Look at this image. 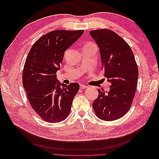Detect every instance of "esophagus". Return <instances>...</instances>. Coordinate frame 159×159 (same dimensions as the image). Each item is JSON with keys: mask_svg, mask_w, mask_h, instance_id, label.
<instances>
[{"mask_svg": "<svg viewBox=\"0 0 159 159\" xmlns=\"http://www.w3.org/2000/svg\"><path fill=\"white\" fill-rule=\"evenodd\" d=\"M88 87H89V86H88V85L80 84V88H81V89H86V88H88Z\"/></svg>", "mask_w": 159, "mask_h": 159, "instance_id": "34e87169", "label": "esophagus"}]
</instances>
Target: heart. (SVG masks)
<instances>
[{"label":"heart","mask_w":159,"mask_h":159,"mask_svg":"<svg viewBox=\"0 0 159 159\" xmlns=\"http://www.w3.org/2000/svg\"><path fill=\"white\" fill-rule=\"evenodd\" d=\"M88 45H89V46H95L93 44H88Z\"/></svg>","instance_id":"heart-1"}]
</instances>
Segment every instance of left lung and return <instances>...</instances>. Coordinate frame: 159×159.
Wrapping results in <instances>:
<instances>
[{
	"mask_svg": "<svg viewBox=\"0 0 159 159\" xmlns=\"http://www.w3.org/2000/svg\"><path fill=\"white\" fill-rule=\"evenodd\" d=\"M89 33L99 48L104 75L111 84L108 91L98 89L93 108L99 119L114 121L131 106L137 87L138 67L131 48L116 33L107 29Z\"/></svg>",
	"mask_w": 159,
	"mask_h": 159,
	"instance_id": "left-lung-1",
	"label": "left lung"
}]
</instances>
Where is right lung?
Returning <instances> with one entry per match:
<instances>
[{"instance_id": "right-lung-1", "label": "right lung", "mask_w": 159, "mask_h": 159, "mask_svg": "<svg viewBox=\"0 0 159 159\" xmlns=\"http://www.w3.org/2000/svg\"><path fill=\"white\" fill-rule=\"evenodd\" d=\"M84 30H54L38 39L28 53L24 66L22 84L34 111L49 123L68 116L80 84H61L56 78L65 51L78 40Z\"/></svg>"}]
</instances>
